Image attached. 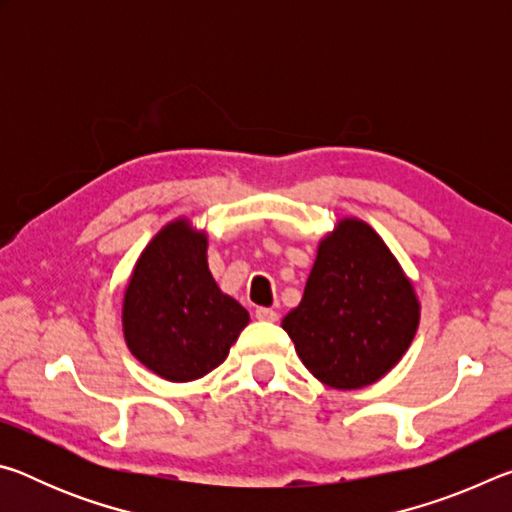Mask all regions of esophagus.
Here are the masks:
<instances>
[{
    "mask_svg": "<svg viewBox=\"0 0 512 512\" xmlns=\"http://www.w3.org/2000/svg\"><path fill=\"white\" fill-rule=\"evenodd\" d=\"M255 316H257V320H268V323H275V320H277V311L268 309V307H257V309H255Z\"/></svg>",
    "mask_w": 512,
    "mask_h": 512,
    "instance_id": "esophagus-1",
    "label": "esophagus"
}]
</instances>
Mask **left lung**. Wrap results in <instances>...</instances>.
Instances as JSON below:
<instances>
[{
	"label": "left lung",
	"mask_w": 512,
	"mask_h": 512,
	"mask_svg": "<svg viewBox=\"0 0 512 512\" xmlns=\"http://www.w3.org/2000/svg\"><path fill=\"white\" fill-rule=\"evenodd\" d=\"M420 300L366 221L341 219L320 239L305 296L282 320L300 361L325 386L375 384L409 350Z\"/></svg>",
	"instance_id": "1"
}]
</instances>
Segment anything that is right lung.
Here are the masks:
<instances>
[{
    "mask_svg": "<svg viewBox=\"0 0 512 512\" xmlns=\"http://www.w3.org/2000/svg\"><path fill=\"white\" fill-rule=\"evenodd\" d=\"M248 320V311L214 282L205 230L187 219L164 225L142 250L121 307L133 357L178 384L219 368Z\"/></svg>",
    "mask_w": 512,
    "mask_h": 512,
    "instance_id": "obj_1",
    "label": "right lung"
}]
</instances>
